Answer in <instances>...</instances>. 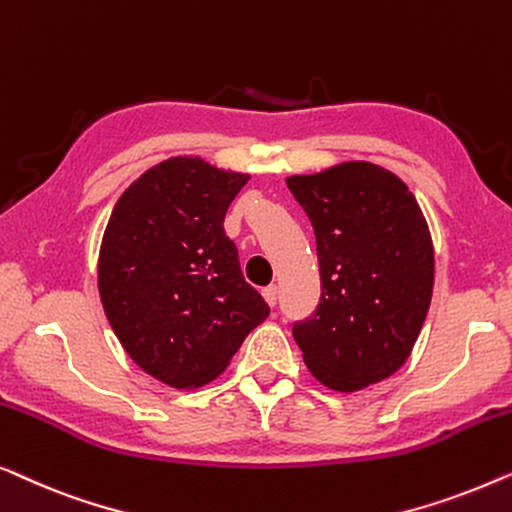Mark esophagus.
Instances as JSON below:
<instances>
[{"label":"esophagus","mask_w":512,"mask_h":512,"mask_svg":"<svg viewBox=\"0 0 512 512\" xmlns=\"http://www.w3.org/2000/svg\"><path fill=\"white\" fill-rule=\"evenodd\" d=\"M262 294H264L266 304H269V306H276V301H278V287H276V285H269V287H264Z\"/></svg>","instance_id":"34e87169"}]
</instances>
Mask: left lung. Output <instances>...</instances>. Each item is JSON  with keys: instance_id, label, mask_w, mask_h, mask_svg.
<instances>
[{"instance_id": "1", "label": "left lung", "mask_w": 512, "mask_h": 512, "mask_svg": "<svg viewBox=\"0 0 512 512\" xmlns=\"http://www.w3.org/2000/svg\"><path fill=\"white\" fill-rule=\"evenodd\" d=\"M318 243L320 304L292 327L308 371L336 392L397 373L420 336L434 290V243L397 174L341 162L290 176Z\"/></svg>"}]
</instances>
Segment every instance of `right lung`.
<instances>
[{"label": "right lung", "mask_w": 512, "mask_h": 512, "mask_svg": "<svg viewBox=\"0 0 512 512\" xmlns=\"http://www.w3.org/2000/svg\"><path fill=\"white\" fill-rule=\"evenodd\" d=\"M248 178L169 157L122 192L106 225L97 262L106 318L134 364L176 390L218 378L269 315L222 225Z\"/></svg>", "instance_id": "obj_1"}]
</instances>
